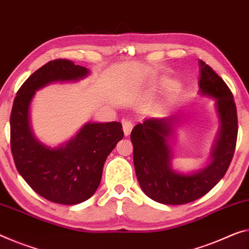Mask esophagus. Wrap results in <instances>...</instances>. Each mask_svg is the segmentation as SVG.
Masks as SVG:
<instances>
[{"label":"esophagus","mask_w":249,"mask_h":249,"mask_svg":"<svg viewBox=\"0 0 249 249\" xmlns=\"http://www.w3.org/2000/svg\"><path fill=\"white\" fill-rule=\"evenodd\" d=\"M122 129H124V136H129L132 130V124L128 120H124L122 121Z\"/></svg>","instance_id":"esophagus-1"}]
</instances>
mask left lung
<instances>
[{"mask_svg": "<svg viewBox=\"0 0 249 249\" xmlns=\"http://www.w3.org/2000/svg\"><path fill=\"white\" fill-rule=\"evenodd\" d=\"M199 64L200 92L216 99L221 124L209 166L191 175L173 170L167 138L173 133L175 118H149L137 124L130 136L139 185L148 197L160 204L183 205L202 197L224 177L234 157L238 132L234 95L208 64L201 60Z\"/></svg>", "mask_w": 249, "mask_h": 249, "instance_id": "1", "label": "left lung"}]
</instances>
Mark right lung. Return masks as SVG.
<instances>
[{
    "instance_id": "add662e5",
    "label": "right lung",
    "mask_w": 249,
    "mask_h": 249,
    "mask_svg": "<svg viewBox=\"0 0 249 249\" xmlns=\"http://www.w3.org/2000/svg\"><path fill=\"white\" fill-rule=\"evenodd\" d=\"M89 71L70 60L56 59L32 73L18 89L11 111V151L15 167L41 197L62 205H76L99 187L103 164L124 138L120 122L87 124L66 146L49 148L30 127L29 108L36 90L53 81L78 80Z\"/></svg>"
}]
</instances>
